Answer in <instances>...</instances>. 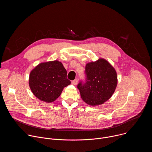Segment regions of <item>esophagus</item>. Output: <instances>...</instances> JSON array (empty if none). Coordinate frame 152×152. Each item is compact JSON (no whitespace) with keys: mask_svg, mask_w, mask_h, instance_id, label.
Segmentation results:
<instances>
[{"mask_svg":"<svg viewBox=\"0 0 152 152\" xmlns=\"http://www.w3.org/2000/svg\"><path fill=\"white\" fill-rule=\"evenodd\" d=\"M77 82H78L77 79H75V80H73L72 81V83L73 85H77Z\"/></svg>","mask_w":152,"mask_h":152,"instance_id":"34e87169","label":"esophagus"}]
</instances>
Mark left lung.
Here are the masks:
<instances>
[{"instance_id":"1","label":"left lung","mask_w":152,"mask_h":152,"mask_svg":"<svg viewBox=\"0 0 152 152\" xmlns=\"http://www.w3.org/2000/svg\"><path fill=\"white\" fill-rule=\"evenodd\" d=\"M85 82L77 85L82 99L91 106L103 104L110 99L117 85L115 70L106 60L100 58L86 64Z\"/></svg>"}]
</instances>
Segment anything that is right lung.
<instances>
[{
  "mask_svg": "<svg viewBox=\"0 0 152 152\" xmlns=\"http://www.w3.org/2000/svg\"><path fill=\"white\" fill-rule=\"evenodd\" d=\"M67 71L58 61L39 64L31 72L29 84L32 93L40 100L50 103L70 84Z\"/></svg>",
  "mask_w": 152,
  "mask_h": 152,
  "instance_id": "right-lung-1",
  "label": "right lung"
}]
</instances>
